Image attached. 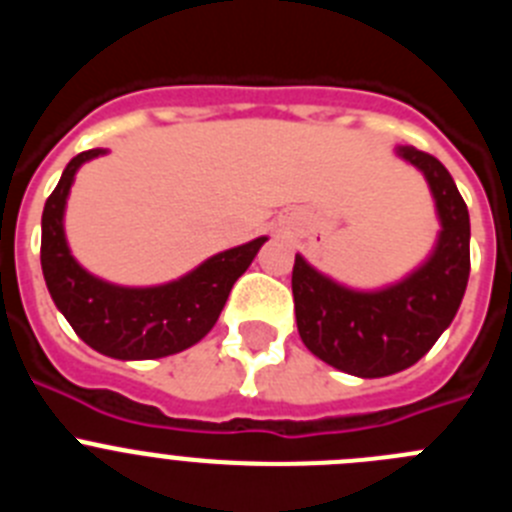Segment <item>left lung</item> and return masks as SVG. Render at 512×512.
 I'll use <instances>...</instances> for the list:
<instances>
[{
    "label": "left lung",
    "instance_id": "left-lung-1",
    "mask_svg": "<svg viewBox=\"0 0 512 512\" xmlns=\"http://www.w3.org/2000/svg\"><path fill=\"white\" fill-rule=\"evenodd\" d=\"M397 156L423 174L436 205V243L408 277L379 289H354L297 253L292 295L300 338L338 372L390 377L431 351L451 325L469 282V210L438 158L413 146Z\"/></svg>",
    "mask_w": 512,
    "mask_h": 512
}]
</instances>
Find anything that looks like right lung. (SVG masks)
Segmentation results:
<instances>
[{"label":"right lung","instance_id":"obj_1","mask_svg":"<svg viewBox=\"0 0 512 512\" xmlns=\"http://www.w3.org/2000/svg\"><path fill=\"white\" fill-rule=\"evenodd\" d=\"M107 153L92 148L69 161L43 207L40 266L53 302L81 341L120 361L161 359L200 343L217 323L235 279L256 259L269 238L228 248L184 277L153 287H122L94 277L71 253L63 228L71 184L81 166Z\"/></svg>","mask_w":512,"mask_h":512}]
</instances>
